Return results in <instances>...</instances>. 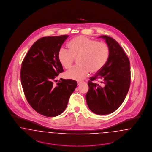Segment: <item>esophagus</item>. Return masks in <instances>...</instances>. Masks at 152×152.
Masks as SVG:
<instances>
[{
    "label": "esophagus",
    "instance_id": "esophagus-1",
    "mask_svg": "<svg viewBox=\"0 0 152 152\" xmlns=\"http://www.w3.org/2000/svg\"><path fill=\"white\" fill-rule=\"evenodd\" d=\"M81 83H83V82L82 81H79L78 83H77V84H78V86H80Z\"/></svg>",
    "mask_w": 152,
    "mask_h": 152
}]
</instances>
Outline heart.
Instances as JSON below:
<instances>
[{"label":"heart","mask_w":152,"mask_h":152,"mask_svg":"<svg viewBox=\"0 0 152 152\" xmlns=\"http://www.w3.org/2000/svg\"><path fill=\"white\" fill-rule=\"evenodd\" d=\"M69 50L61 48L58 52V59L65 69L72 66L75 58H77L79 66L65 73L69 79L80 81L87 77L90 72H98L105 65L108 59L109 48L104 43L86 36L76 37L68 43Z\"/></svg>","instance_id":"1"}]
</instances>
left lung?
<instances>
[{
	"instance_id": "8db88e82",
	"label": "left lung",
	"mask_w": 152,
	"mask_h": 152,
	"mask_svg": "<svg viewBox=\"0 0 152 152\" xmlns=\"http://www.w3.org/2000/svg\"><path fill=\"white\" fill-rule=\"evenodd\" d=\"M105 40L109 48L107 62L88 82L86 94L88 108L95 114L108 115L119 108L129 91L130 84L129 60L120 44L109 36H99ZM101 80V85L93 81Z\"/></svg>"
}]
</instances>
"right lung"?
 Masks as SVG:
<instances>
[{
	"mask_svg": "<svg viewBox=\"0 0 152 152\" xmlns=\"http://www.w3.org/2000/svg\"><path fill=\"white\" fill-rule=\"evenodd\" d=\"M68 35L46 36L31 46L22 63L20 79L26 98L35 111L47 117H55L65 110L77 86L71 79L53 80L63 72L58 52Z\"/></svg>",
	"mask_w": 152,
	"mask_h": 152,
	"instance_id": "right-lung-1",
	"label": "right lung"
}]
</instances>
